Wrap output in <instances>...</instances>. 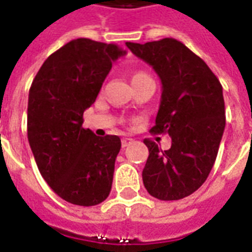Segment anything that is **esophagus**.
Wrapping results in <instances>:
<instances>
[{
	"label": "esophagus",
	"instance_id": "obj_1",
	"mask_svg": "<svg viewBox=\"0 0 252 252\" xmlns=\"http://www.w3.org/2000/svg\"><path fill=\"white\" fill-rule=\"evenodd\" d=\"M132 142H133V140H132L131 138H123V140H121V144H123V147H128V146H129Z\"/></svg>",
	"mask_w": 252,
	"mask_h": 252
}]
</instances>
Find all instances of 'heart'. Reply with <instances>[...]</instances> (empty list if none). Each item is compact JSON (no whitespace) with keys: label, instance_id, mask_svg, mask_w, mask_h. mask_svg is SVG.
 <instances>
[{"label":"heart","instance_id":"obj_1","mask_svg":"<svg viewBox=\"0 0 252 252\" xmlns=\"http://www.w3.org/2000/svg\"><path fill=\"white\" fill-rule=\"evenodd\" d=\"M144 79H150L147 76L144 72H133L131 75V82L132 83H136V82H140V80H144Z\"/></svg>","mask_w":252,"mask_h":252}]
</instances>
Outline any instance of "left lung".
Segmentation results:
<instances>
[{"label":"left lung","instance_id":"8db88e82","mask_svg":"<svg viewBox=\"0 0 252 252\" xmlns=\"http://www.w3.org/2000/svg\"><path fill=\"white\" fill-rule=\"evenodd\" d=\"M126 45L159 76L161 103L150 132L172 139L163 151L144 140V187L157 199H183L205 183L217 158L225 129L222 86L203 60L173 38Z\"/></svg>","mask_w":252,"mask_h":252}]
</instances>
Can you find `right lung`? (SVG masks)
I'll return each mask as SVG.
<instances>
[{
    "label": "right lung",
    "instance_id": "right-lung-1",
    "mask_svg": "<svg viewBox=\"0 0 252 252\" xmlns=\"http://www.w3.org/2000/svg\"><path fill=\"white\" fill-rule=\"evenodd\" d=\"M126 53L113 43L73 39L47 57L31 84L30 147L42 177L72 205L95 206L112 189L120 138H99L82 126L112 64Z\"/></svg>",
    "mask_w": 252,
    "mask_h": 252
}]
</instances>
